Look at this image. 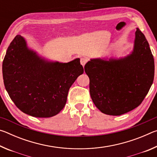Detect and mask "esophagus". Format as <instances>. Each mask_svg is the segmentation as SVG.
<instances>
[{
    "label": "esophagus",
    "mask_w": 157,
    "mask_h": 157,
    "mask_svg": "<svg viewBox=\"0 0 157 157\" xmlns=\"http://www.w3.org/2000/svg\"><path fill=\"white\" fill-rule=\"evenodd\" d=\"M88 61H89L88 58L86 57H82L80 59V63H81V64L84 66L85 64H86V62H88Z\"/></svg>",
    "instance_id": "34e87169"
}]
</instances>
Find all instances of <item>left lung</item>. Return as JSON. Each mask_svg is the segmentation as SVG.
I'll list each match as a JSON object with an SVG mask.
<instances>
[{"mask_svg": "<svg viewBox=\"0 0 157 157\" xmlns=\"http://www.w3.org/2000/svg\"><path fill=\"white\" fill-rule=\"evenodd\" d=\"M94 105L103 113L120 116L140 105L153 83L155 61L145 36L135 33L131 54L119 59H91L84 66Z\"/></svg>", "mask_w": 157, "mask_h": 157, "instance_id": "left-lung-1", "label": "left lung"}]
</instances>
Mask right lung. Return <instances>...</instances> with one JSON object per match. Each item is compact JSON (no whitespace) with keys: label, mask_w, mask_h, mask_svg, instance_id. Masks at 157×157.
I'll return each instance as SVG.
<instances>
[{"label":"right lung","mask_w":157,"mask_h":157,"mask_svg":"<svg viewBox=\"0 0 157 157\" xmlns=\"http://www.w3.org/2000/svg\"><path fill=\"white\" fill-rule=\"evenodd\" d=\"M79 60L50 62L28 48L25 39L17 35L2 62L5 89L23 113L36 118L54 116L64 107L69 89L84 73Z\"/></svg>","instance_id":"add662e5"}]
</instances>
